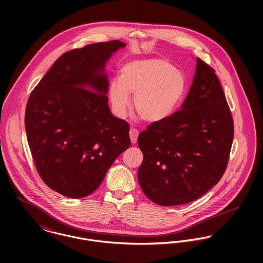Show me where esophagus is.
Segmentation results:
<instances>
[{
  "instance_id": "esophagus-1",
  "label": "esophagus",
  "mask_w": 263,
  "mask_h": 263,
  "mask_svg": "<svg viewBox=\"0 0 263 263\" xmlns=\"http://www.w3.org/2000/svg\"><path fill=\"white\" fill-rule=\"evenodd\" d=\"M129 137L130 141L133 144H136L138 142V137H139V130L136 128H130L129 130Z\"/></svg>"
}]
</instances>
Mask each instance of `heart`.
<instances>
[{
	"mask_svg": "<svg viewBox=\"0 0 263 263\" xmlns=\"http://www.w3.org/2000/svg\"><path fill=\"white\" fill-rule=\"evenodd\" d=\"M186 89V79L169 61L159 58L125 63L110 80L108 97L113 111L123 117L134 94L135 111L145 121L158 122L175 111Z\"/></svg>",
	"mask_w": 263,
	"mask_h": 263,
	"instance_id": "1",
	"label": "heart"
}]
</instances>
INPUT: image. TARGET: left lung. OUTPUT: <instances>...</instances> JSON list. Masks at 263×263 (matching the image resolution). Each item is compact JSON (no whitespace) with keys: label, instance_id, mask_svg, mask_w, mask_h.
<instances>
[{"label":"left lung","instance_id":"1","mask_svg":"<svg viewBox=\"0 0 263 263\" xmlns=\"http://www.w3.org/2000/svg\"><path fill=\"white\" fill-rule=\"evenodd\" d=\"M234 123L215 70L196 59L195 75L181 110L153 122L138 145L144 155L138 179L153 202L178 205L215 186L225 173Z\"/></svg>","mask_w":263,"mask_h":263}]
</instances>
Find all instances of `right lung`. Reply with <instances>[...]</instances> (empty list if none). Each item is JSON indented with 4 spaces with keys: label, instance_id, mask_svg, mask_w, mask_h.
<instances>
[{
    "label": "right lung",
    "instance_id": "obj_1",
    "mask_svg": "<svg viewBox=\"0 0 263 263\" xmlns=\"http://www.w3.org/2000/svg\"><path fill=\"white\" fill-rule=\"evenodd\" d=\"M125 45L111 40L67 51L30 94L29 148L41 179L62 195L82 198L94 192L130 146L129 125L113 115L106 96V63Z\"/></svg>",
    "mask_w": 263,
    "mask_h": 263
}]
</instances>
